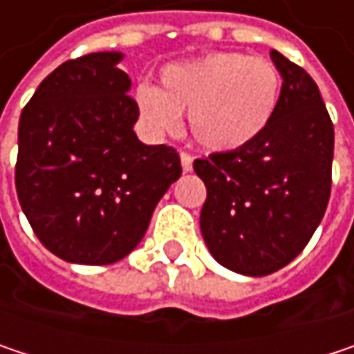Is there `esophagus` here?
<instances>
[{"mask_svg":"<svg viewBox=\"0 0 354 354\" xmlns=\"http://www.w3.org/2000/svg\"><path fill=\"white\" fill-rule=\"evenodd\" d=\"M180 162H182V170H184V172H190V170H192V162H194V158H192L190 153L182 151V153H180Z\"/></svg>","mask_w":354,"mask_h":354,"instance_id":"obj_1","label":"esophagus"}]
</instances>
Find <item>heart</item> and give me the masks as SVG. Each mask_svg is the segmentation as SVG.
Segmentation results:
<instances>
[{
  "label": "heart",
  "mask_w": 354,
  "mask_h": 354,
  "mask_svg": "<svg viewBox=\"0 0 354 354\" xmlns=\"http://www.w3.org/2000/svg\"><path fill=\"white\" fill-rule=\"evenodd\" d=\"M281 98V75L262 57L215 50L166 65L160 88H139L143 116L160 131H172L188 114L194 141L215 153L252 145L270 124Z\"/></svg>",
  "instance_id": "1"
}]
</instances>
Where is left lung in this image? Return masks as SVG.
I'll list each match as a JSON object with an SVG mask.
<instances>
[{
  "label": "left lung",
  "instance_id": "8db88e82",
  "mask_svg": "<svg viewBox=\"0 0 354 354\" xmlns=\"http://www.w3.org/2000/svg\"><path fill=\"white\" fill-rule=\"evenodd\" d=\"M283 86L266 131L244 149L194 162L207 186L201 232L225 268L264 277L287 266L319 225L332 188L334 124L310 73L270 50Z\"/></svg>",
  "mask_w": 354,
  "mask_h": 354
}]
</instances>
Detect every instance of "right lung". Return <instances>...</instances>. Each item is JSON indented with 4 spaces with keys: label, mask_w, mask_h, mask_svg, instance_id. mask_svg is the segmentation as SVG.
<instances>
[{
    "label": "right lung",
    "mask_w": 354,
    "mask_h": 354,
    "mask_svg": "<svg viewBox=\"0 0 354 354\" xmlns=\"http://www.w3.org/2000/svg\"><path fill=\"white\" fill-rule=\"evenodd\" d=\"M120 53H90L48 73L20 114L16 190L36 238L77 264H112L147 232L180 178L170 145H145Z\"/></svg>",
    "instance_id": "right-lung-1"
}]
</instances>
